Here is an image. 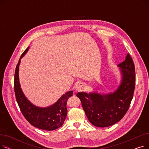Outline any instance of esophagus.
Masks as SVG:
<instances>
[{"instance_id":"esophagus-1","label":"esophagus","mask_w":149,"mask_h":149,"mask_svg":"<svg viewBox=\"0 0 149 149\" xmlns=\"http://www.w3.org/2000/svg\"><path fill=\"white\" fill-rule=\"evenodd\" d=\"M84 89V84L83 83H79L76 85L75 86V91L80 92L83 91Z\"/></svg>"}]
</instances>
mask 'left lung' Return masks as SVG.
Wrapping results in <instances>:
<instances>
[{"instance_id": "obj_1", "label": "left lung", "mask_w": 149, "mask_h": 149, "mask_svg": "<svg viewBox=\"0 0 149 149\" xmlns=\"http://www.w3.org/2000/svg\"><path fill=\"white\" fill-rule=\"evenodd\" d=\"M121 74L120 84L115 92L107 94L79 92V97L89 121L95 126L106 127L120 121L126 113L134 96L135 69L129 54L118 65Z\"/></svg>"}]
</instances>
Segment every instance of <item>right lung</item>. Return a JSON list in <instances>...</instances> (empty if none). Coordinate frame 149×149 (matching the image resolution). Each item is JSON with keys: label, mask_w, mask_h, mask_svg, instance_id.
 <instances>
[{"label": "right lung", "mask_w": 149, "mask_h": 149, "mask_svg": "<svg viewBox=\"0 0 149 149\" xmlns=\"http://www.w3.org/2000/svg\"><path fill=\"white\" fill-rule=\"evenodd\" d=\"M29 47L23 52L16 66L14 74V92L20 111L26 120L32 126L45 130H54L61 127L67 115V101L72 96L73 91H69L63 95L53 105L48 107H39L26 98L20 88L19 77L21 58L28 52Z\"/></svg>", "instance_id": "1"}]
</instances>
